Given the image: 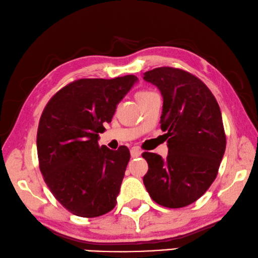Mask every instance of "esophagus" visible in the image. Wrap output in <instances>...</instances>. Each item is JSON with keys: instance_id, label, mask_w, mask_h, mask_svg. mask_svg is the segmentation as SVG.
Segmentation results:
<instances>
[{"instance_id": "obj_1", "label": "esophagus", "mask_w": 258, "mask_h": 258, "mask_svg": "<svg viewBox=\"0 0 258 258\" xmlns=\"http://www.w3.org/2000/svg\"><path fill=\"white\" fill-rule=\"evenodd\" d=\"M130 154H132V157H138L142 155V151L138 150L137 147H133L132 150H130Z\"/></svg>"}]
</instances>
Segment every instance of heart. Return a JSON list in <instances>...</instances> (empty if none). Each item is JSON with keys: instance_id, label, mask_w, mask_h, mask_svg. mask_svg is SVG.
Instances as JSON below:
<instances>
[{"instance_id": "b5f03b06", "label": "heart", "mask_w": 258, "mask_h": 258, "mask_svg": "<svg viewBox=\"0 0 258 258\" xmlns=\"http://www.w3.org/2000/svg\"><path fill=\"white\" fill-rule=\"evenodd\" d=\"M153 94H155V93L151 92V90H141V92H138V93L136 94V98H137L138 102H141L142 99L146 98V97H148V96H151V95H153Z\"/></svg>"}]
</instances>
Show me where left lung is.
Wrapping results in <instances>:
<instances>
[{"label":"left lung","instance_id":"8db88e82","mask_svg":"<svg viewBox=\"0 0 258 258\" xmlns=\"http://www.w3.org/2000/svg\"><path fill=\"white\" fill-rule=\"evenodd\" d=\"M144 80L163 96L161 129L169 148L165 160L143 153L144 184L157 204L180 209L204 195L218 175L227 145L221 110L209 87L184 70L156 68Z\"/></svg>","mask_w":258,"mask_h":258}]
</instances>
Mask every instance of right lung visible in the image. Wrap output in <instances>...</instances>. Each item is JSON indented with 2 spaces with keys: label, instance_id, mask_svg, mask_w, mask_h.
Returning a JSON list of instances; mask_svg holds the SVG:
<instances>
[{
  "label": "right lung",
  "instance_id": "1",
  "mask_svg": "<svg viewBox=\"0 0 258 258\" xmlns=\"http://www.w3.org/2000/svg\"><path fill=\"white\" fill-rule=\"evenodd\" d=\"M138 78L78 79L54 95L37 130L39 169L53 196L72 214L96 218L114 209L128 147H99L98 134Z\"/></svg>",
  "mask_w": 258,
  "mask_h": 258
}]
</instances>
